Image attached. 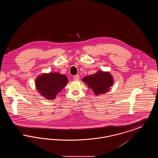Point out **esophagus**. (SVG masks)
Returning <instances> with one entry per match:
<instances>
[{"instance_id":"esophagus-1","label":"esophagus","mask_w":158,"mask_h":158,"mask_svg":"<svg viewBox=\"0 0 158 158\" xmlns=\"http://www.w3.org/2000/svg\"><path fill=\"white\" fill-rule=\"evenodd\" d=\"M73 79H74L75 81H78V80L79 79V75H76L74 76V77H73Z\"/></svg>"}]
</instances>
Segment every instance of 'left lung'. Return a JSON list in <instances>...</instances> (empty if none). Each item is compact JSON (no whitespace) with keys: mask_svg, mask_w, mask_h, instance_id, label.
Wrapping results in <instances>:
<instances>
[{"mask_svg":"<svg viewBox=\"0 0 158 158\" xmlns=\"http://www.w3.org/2000/svg\"><path fill=\"white\" fill-rule=\"evenodd\" d=\"M82 81L88 84V87L97 95L108 91L113 83L111 75L108 72H98L97 73L85 76Z\"/></svg>","mask_w":158,"mask_h":158,"instance_id":"obj_1","label":"left lung"}]
</instances>
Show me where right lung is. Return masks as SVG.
<instances>
[{
  "label": "right lung",
  "instance_id": "right-lung-1",
  "mask_svg": "<svg viewBox=\"0 0 158 158\" xmlns=\"http://www.w3.org/2000/svg\"><path fill=\"white\" fill-rule=\"evenodd\" d=\"M68 83L67 77L58 73L43 74L38 77L35 85L41 95L47 99H54Z\"/></svg>",
  "mask_w": 158,
  "mask_h": 158
}]
</instances>
